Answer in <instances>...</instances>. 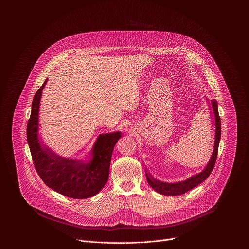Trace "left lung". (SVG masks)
I'll return each mask as SVG.
<instances>
[{
  "instance_id": "left-lung-1",
  "label": "left lung",
  "mask_w": 249,
  "mask_h": 249,
  "mask_svg": "<svg viewBox=\"0 0 249 249\" xmlns=\"http://www.w3.org/2000/svg\"><path fill=\"white\" fill-rule=\"evenodd\" d=\"M209 103V102H208ZM210 105V104H209ZM211 105H212V109L213 113H214L215 117V143H214V149H213V154L211 156V159L205 168L192 176H190L189 178L183 180V181H178V182H174V183H169V182H164L160 181L159 179H156L155 177L150 174L149 170L146 169V176H147V180L150 186L152 188L162 194V195H167V196H176V195H181L185 192H188L189 190L195 188L197 185L205 181L210 173L212 172L213 168L215 166V162L217 160L218 156V149H219V144H220V140H221V119L218 111V102L216 99L211 100Z\"/></svg>"
}]
</instances>
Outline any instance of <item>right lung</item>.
Listing matches in <instances>:
<instances>
[{"label": "right lung", "instance_id": "1", "mask_svg": "<svg viewBox=\"0 0 249 249\" xmlns=\"http://www.w3.org/2000/svg\"><path fill=\"white\" fill-rule=\"evenodd\" d=\"M47 80L33 97L26 129L27 143L35 169L43 182L54 191L74 199L90 198L96 195L108 180L112 152L121 138V132L100 134L88 160L57 155L39 138L40 100Z\"/></svg>", "mask_w": 249, "mask_h": 249}]
</instances>
